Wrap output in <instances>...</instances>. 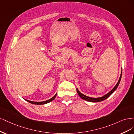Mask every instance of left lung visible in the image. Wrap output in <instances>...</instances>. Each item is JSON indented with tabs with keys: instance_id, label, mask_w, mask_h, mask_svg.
I'll list each match as a JSON object with an SVG mask.
<instances>
[{
	"instance_id": "1",
	"label": "left lung",
	"mask_w": 134,
	"mask_h": 134,
	"mask_svg": "<svg viewBox=\"0 0 134 134\" xmlns=\"http://www.w3.org/2000/svg\"><path fill=\"white\" fill-rule=\"evenodd\" d=\"M121 76H122V70H121V75H120V79L118 82V83H116V85H115V87L112 89L109 92H108L107 93H106L105 95H103L102 97H88L85 95V94H82L81 92H80L79 91V90H78V88H76L77 90V93L79 95V96L82 98L84 100H86L87 101H89V102H100L102 101H103L106 100V98H107L109 97H110L112 94H113L115 91L117 89L118 86L120 82V81H121Z\"/></svg>"
}]
</instances>
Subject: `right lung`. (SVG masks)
I'll list each match as a JSON object with an SVG mask.
<instances>
[{"label": "right lung", "mask_w": 134, "mask_h": 134, "mask_svg": "<svg viewBox=\"0 0 134 134\" xmlns=\"http://www.w3.org/2000/svg\"><path fill=\"white\" fill-rule=\"evenodd\" d=\"M56 96H57V93H56L55 95L53 97H52L51 98L49 99V100L45 101H42V102H36V101H29L28 100H25L27 101H28V102L32 103V104H34V105H44L46 104V103H48L51 101H52L53 100H54V98H55Z\"/></svg>", "instance_id": "obj_1"}]
</instances>
